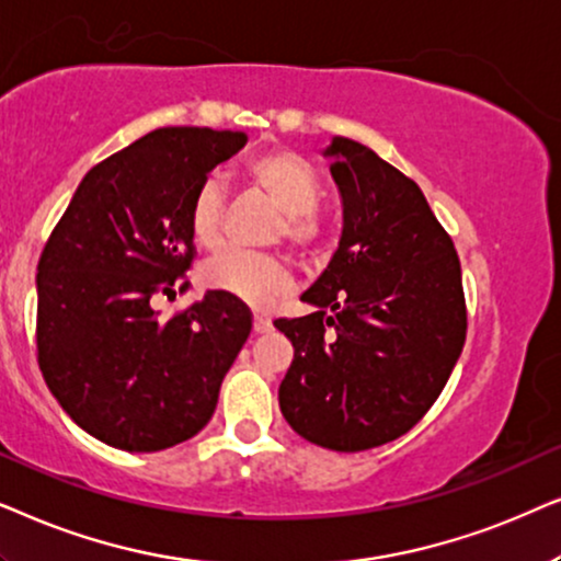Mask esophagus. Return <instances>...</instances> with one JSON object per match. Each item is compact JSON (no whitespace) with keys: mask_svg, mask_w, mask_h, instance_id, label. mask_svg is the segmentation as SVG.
<instances>
[{"mask_svg":"<svg viewBox=\"0 0 561 561\" xmlns=\"http://www.w3.org/2000/svg\"><path fill=\"white\" fill-rule=\"evenodd\" d=\"M272 331V320H268L266 316H253V333H268Z\"/></svg>","mask_w":561,"mask_h":561,"instance_id":"esophagus-1","label":"esophagus"}]
</instances>
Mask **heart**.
<instances>
[{
  "mask_svg": "<svg viewBox=\"0 0 561 561\" xmlns=\"http://www.w3.org/2000/svg\"><path fill=\"white\" fill-rule=\"evenodd\" d=\"M245 179L285 213L279 233L302 253L316 251L323 241V222L316 213L320 179L312 163L293 151H264L245 163ZM190 236L205 251L222 245V192L215 179H207L194 194ZM203 282L251 308H266L289 287L293 274L276 256L230 251L203 268Z\"/></svg>",
  "mask_w": 561,
  "mask_h": 561,
  "instance_id": "heart-1",
  "label": "heart"
}]
</instances>
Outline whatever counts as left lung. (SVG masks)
Segmentation results:
<instances>
[{
    "label": "left lung",
    "instance_id": "left-lung-1",
    "mask_svg": "<svg viewBox=\"0 0 561 561\" xmlns=\"http://www.w3.org/2000/svg\"><path fill=\"white\" fill-rule=\"evenodd\" d=\"M323 156L341 241L300 297L316 310L274 323L295 346L279 408L310 444L364 451L408 433L442 394L467 339L465 289L451 238L413 179L343 136Z\"/></svg>",
    "mask_w": 561,
    "mask_h": 561
}]
</instances>
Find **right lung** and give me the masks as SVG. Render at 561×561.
Here are the masks:
<instances>
[{
	"instance_id": "1",
	"label": "right lung",
	"mask_w": 561,
	"mask_h": 561,
	"mask_svg": "<svg viewBox=\"0 0 561 561\" xmlns=\"http://www.w3.org/2000/svg\"><path fill=\"white\" fill-rule=\"evenodd\" d=\"M241 130L159 128L87 171L37 261V364L73 423L123 451L199 433L251 333L236 297L207 293L176 316L192 264L190 207ZM184 287V285H182Z\"/></svg>"
}]
</instances>
